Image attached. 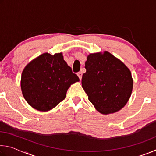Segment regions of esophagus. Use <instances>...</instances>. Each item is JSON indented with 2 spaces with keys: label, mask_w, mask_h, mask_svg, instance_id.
<instances>
[{
  "label": "esophagus",
  "mask_w": 156,
  "mask_h": 156,
  "mask_svg": "<svg viewBox=\"0 0 156 156\" xmlns=\"http://www.w3.org/2000/svg\"><path fill=\"white\" fill-rule=\"evenodd\" d=\"M77 75L79 77V78H80V80H81L82 79V76H83V73H82L81 72H79L77 73Z\"/></svg>",
  "instance_id": "1"
}]
</instances>
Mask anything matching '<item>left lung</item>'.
Here are the masks:
<instances>
[{"label":"left lung","instance_id":"left-lung-1","mask_svg":"<svg viewBox=\"0 0 156 156\" xmlns=\"http://www.w3.org/2000/svg\"><path fill=\"white\" fill-rule=\"evenodd\" d=\"M84 67L82 86L95 108L102 114L122 109L133 89L131 73L126 65L105 51L89 55Z\"/></svg>","mask_w":156,"mask_h":156}]
</instances>
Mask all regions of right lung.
<instances>
[{"mask_svg":"<svg viewBox=\"0 0 156 156\" xmlns=\"http://www.w3.org/2000/svg\"><path fill=\"white\" fill-rule=\"evenodd\" d=\"M79 81L61 53H45L26 66L21 76L23 96L34 109L46 112L65 98L70 85Z\"/></svg>","mask_w":156,"mask_h":156,"instance_id":"1","label":"right lung"}]
</instances>
